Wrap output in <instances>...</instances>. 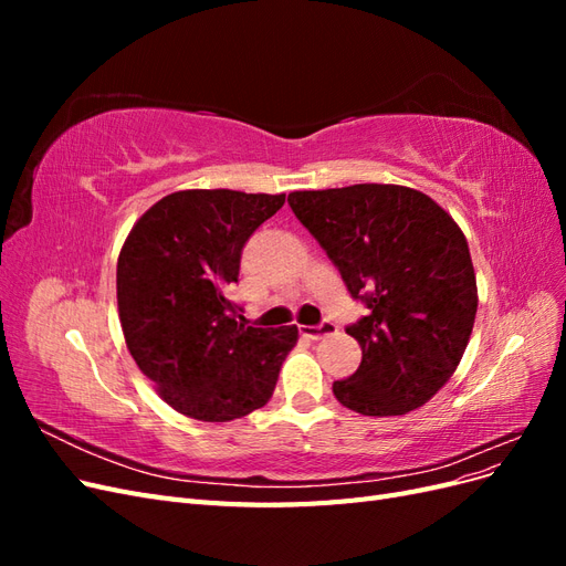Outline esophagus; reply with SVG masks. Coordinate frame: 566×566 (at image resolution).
Returning a JSON list of instances; mask_svg holds the SVG:
<instances>
[{
	"label": "esophagus",
	"mask_w": 566,
	"mask_h": 566,
	"mask_svg": "<svg viewBox=\"0 0 566 566\" xmlns=\"http://www.w3.org/2000/svg\"><path fill=\"white\" fill-rule=\"evenodd\" d=\"M337 333V325L325 321L321 325H302V335L310 337V339H323V337H331Z\"/></svg>",
	"instance_id": "1"
}]
</instances>
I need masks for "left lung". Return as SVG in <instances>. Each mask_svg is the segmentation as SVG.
I'll list each match as a JSON object with an SVG mask.
<instances>
[{
  "label": "left lung",
  "instance_id": "8db88e82",
  "mask_svg": "<svg viewBox=\"0 0 566 566\" xmlns=\"http://www.w3.org/2000/svg\"><path fill=\"white\" fill-rule=\"evenodd\" d=\"M290 208L368 316L349 325L361 366L333 382L361 416H406L451 380L470 342L476 276L465 233L416 188L354 184L295 191Z\"/></svg>",
  "mask_w": 566,
  "mask_h": 566
}]
</instances>
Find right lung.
<instances>
[{
  "mask_svg": "<svg viewBox=\"0 0 566 566\" xmlns=\"http://www.w3.org/2000/svg\"><path fill=\"white\" fill-rule=\"evenodd\" d=\"M285 193L188 188L148 208L117 256V312L127 349L177 413L229 422L262 408L297 325L252 328L227 297L241 250Z\"/></svg>",
  "mask_w": 566,
  "mask_h": 566,
  "instance_id": "add662e5",
  "label": "right lung"
}]
</instances>
